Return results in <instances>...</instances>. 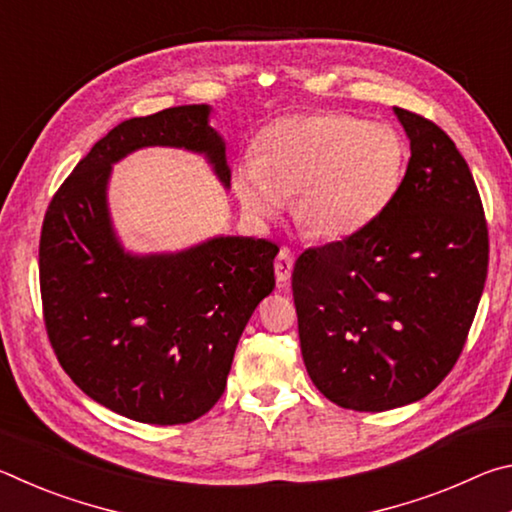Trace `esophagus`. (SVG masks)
<instances>
[{"instance_id": "esophagus-1", "label": "esophagus", "mask_w": 512, "mask_h": 512, "mask_svg": "<svg viewBox=\"0 0 512 512\" xmlns=\"http://www.w3.org/2000/svg\"><path fill=\"white\" fill-rule=\"evenodd\" d=\"M291 271H293V257L289 250H280V255L275 257V280L280 287H284L291 280Z\"/></svg>"}]
</instances>
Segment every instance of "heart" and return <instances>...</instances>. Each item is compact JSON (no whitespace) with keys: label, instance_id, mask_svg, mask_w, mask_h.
Masks as SVG:
<instances>
[{"label":"heart","instance_id":"obj_1","mask_svg":"<svg viewBox=\"0 0 512 512\" xmlns=\"http://www.w3.org/2000/svg\"><path fill=\"white\" fill-rule=\"evenodd\" d=\"M406 160L391 124L345 112L289 115L264 128L255 158L232 173V189L255 221H271L293 196V221L309 239L341 241L391 205Z\"/></svg>","mask_w":512,"mask_h":512}]
</instances>
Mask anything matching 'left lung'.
Masks as SVG:
<instances>
[{
	"label": "left lung",
	"mask_w": 512,
	"mask_h": 512,
	"mask_svg": "<svg viewBox=\"0 0 512 512\" xmlns=\"http://www.w3.org/2000/svg\"><path fill=\"white\" fill-rule=\"evenodd\" d=\"M411 142L400 192L357 235L298 257L302 359L329 402L388 411L427 397L470 332L488 275V225L445 131L393 108Z\"/></svg>",
	"instance_id": "8db88e82"
}]
</instances>
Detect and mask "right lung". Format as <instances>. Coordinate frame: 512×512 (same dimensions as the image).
Returning <instances> with one entry per match:
<instances>
[{"instance_id":"add662e5","label":"right lung","mask_w":512,"mask_h":512,"mask_svg":"<svg viewBox=\"0 0 512 512\" xmlns=\"http://www.w3.org/2000/svg\"><path fill=\"white\" fill-rule=\"evenodd\" d=\"M207 103L121 121L51 198L40 235L45 325L60 366L94 402L146 424L201 418L223 395L239 336L275 289L273 241L212 237L137 255L108 207L112 164L146 146L203 155L230 187Z\"/></svg>"}]
</instances>
